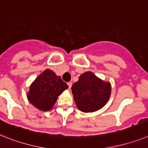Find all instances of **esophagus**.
Returning a JSON list of instances; mask_svg holds the SVG:
<instances>
[{
	"mask_svg": "<svg viewBox=\"0 0 148 148\" xmlns=\"http://www.w3.org/2000/svg\"><path fill=\"white\" fill-rule=\"evenodd\" d=\"M68 88H69V89H71V86H72L71 82H69V83H68Z\"/></svg>",
	"mask_w": 148,
	"mask_h": 148,
	"instance_id": "1",
	"label": "esophagus"
}]
</instances>
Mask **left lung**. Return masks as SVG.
Wrapping results in <instances>:
<instances>
[{"label":"left lung","mask_w":148,"mask_h":148,"mask_svg":"<svg viewBox=\"0 0 148 148\" xmlns=\"http://www.w3.org/2000/svg\"><path fill=\"white\" fill-rule=\"evenodd\" d=\"M77 108L85 113L102 108L111 94L110 82H105L91 71L84 72L71 87Z\"/></svg>","instance_id":"1"}]
</instances>
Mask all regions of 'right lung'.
Wrapping results in <instances>:
<instances>
[{
	"label": "right lung",
	"mask_w": 148,
	"mask_h": 148,
	"mask_svg": "<svg viewBox=\"0 0 148 148\" xmlns=\"http://www.w3.org/2000/svg\"><path fill=\"white\" fill-rule=\"evenodd\" d=\"M68 88L60 76L50 69H46L30 85L27 98L36 108L47 111L53 108L58 96Z\"/></svg>",
	"instance_id": "right-lung-1"
}]
</instances>
